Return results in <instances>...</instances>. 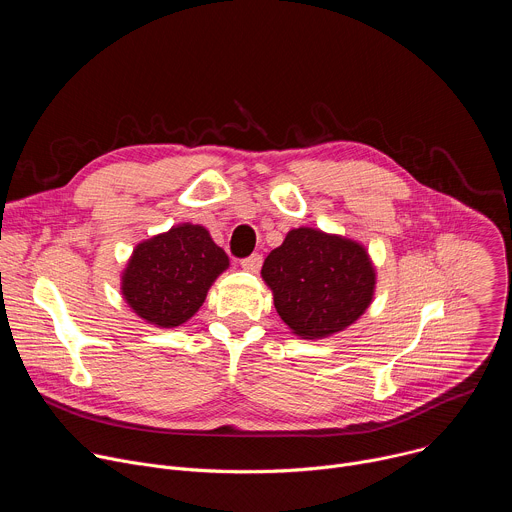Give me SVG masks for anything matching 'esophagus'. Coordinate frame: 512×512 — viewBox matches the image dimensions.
<instances>
[{
    "mask_svg": "<svg viewBox=\"0 0 512 512\" xmlns=\"http://www.w3.org/2000/svg\"><path fill=\"white\" fill-rule=\"evenodd\" d=\"M261 265H263V257L257 255V253L241 261V267H243L245 271H251V273H257V271L261 269Z\"/></svg>",
    "mask_w": 512,
    "mask_h": 512,
    "instance_id": "1",
    "label": "esophagus"
}]
</instances>
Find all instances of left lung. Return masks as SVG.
Masks as SVG:
<instances>
[{"mask_svg":"<svg viewBox=\"0 0 512 512\" xmlns=\"http://www.w3.org/2000/svg\"><path fill=\"white\" fill-rule=\"evenodd\" d=\"M273 306L300 338L320 340L352 326L373 302L377 269L354 239L291 229L261 269Z\"/></svg>","mask_w":512,"mask_h":512,"instance_id":"obj_1","label":"left lung"}]
</instances>
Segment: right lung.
<instances>
[{
	"label": "right lung",
	"instance_id": "add662e5",
	"mask_svg": "<svg viewBox=\"0 0 512 512\" xmlns=\"http://www.w3.org/2000/svg\"><path fill=\"white\" fill-rule=\"evenodd\" d=\"M227 269L229 257L210 233L182 223L137 243L121 273V296L141 320L176 328L200 310L210 285Z\"/></svg>",
	"mask_w": 512,
	"mask_h": 512
}]
</instances>
